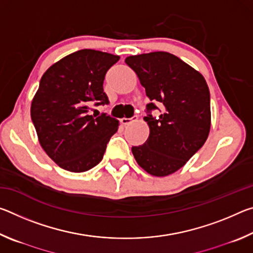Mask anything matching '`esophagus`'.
Returning <instances> with one entry per match:
<instances>
[{"label":"esophagus","mask_w":253,"mask_h":253,"mask_svg":"<svg viewBox=\"0 0 253 253\" xmlns=\"http://www.w3.org/2000/svg\"><path fill=\"white\" fill-rule=\"evenodd\" d=\"M136 119H137V116H134V117H132V118H125V117H124V118H122V119H121V123L123 124V125L127 126V125H129L130 123L135 122Z\"/></svg>","instance_id":"34e87169"}]
</instances>
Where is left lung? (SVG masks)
I'll list each match as a JSON object with an SVG mask.
<instances>
[{
    "label": "left lung",
    "mask_w": 253,
    "mask_h": 253,
    "mask_svg": "<svg viewBox=\"0 0 253 253\" xmlns=\"http://www.w3.org/2000/svg\"><path fill=\"white\" fill-rule=\"evenodd\" d=\"M138 77L153 102L148 114L146 142L131 147L140 168L153 176H168L178 170L203 146L211 128L210 90L204 77L176 55L157 52L130 55L125 59Z\"/></svg>",
    "instance_id": "left-lung-1"
}]
</instances>
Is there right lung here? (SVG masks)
Wrapping results in <instances>:
<instances>
[{"instance_id": "obj_1", "label": "right lung", "mask_w": 253, "mask_h": 253, "mask_svg": "<svg viewBox=\"0 0 253 253\" xmlns=\"http://www.w3.org/2000/svg\"><path fill=\"white\" fill-rule=\"evenodd\" d=\"M118 60L119 55L83 49L53 63L42 76L31 119L41 147L61 169L81 173L95 168L117 131V119L88 111L92 102H109L102 84Z\"/></svg>"}]
</instances>
